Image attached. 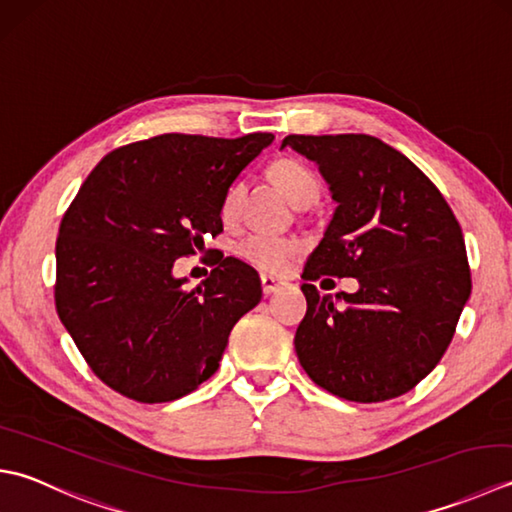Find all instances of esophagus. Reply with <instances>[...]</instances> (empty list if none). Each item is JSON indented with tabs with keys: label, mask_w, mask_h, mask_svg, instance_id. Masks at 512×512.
Instances as JSON below:
<instances>
[{
	"label": "esophagus",
	"mask_w": 512,
	"mask_h": 512,
	"mask_svg": "<svg viewBox=\"0 0 512 512\" xmlns=\"http://www.w3.org/2000/svg\"><path fill=\"white\" fill-rule=\"evenodd\" d=\"M259 279H262V290H264V295H273V293H277L279 288L284 286L282 279H277V277H270V275H262V277H259Z\"/></svg>",
	"instance_id": "1"
}]
</instances>
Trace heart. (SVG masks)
I'll return each mask as SVG.
<instances>
[{"mask_svg": "<svg viewBox=\"0 0 512 512\" xmlns=\"http://www.w3.org/2000/svg\"><path fill=\"white\" fill-rule=\"evenodd\" d=\"M273 175L277 184L282 186L286 197L293 204L304 202L308 197L319 195V177L313 168L308 164L299 162L295 157H284L275 162ZM246 199V184L244 182H233L222 197V204H219V215H222L224 224H235L239 215H242ZM302 244L297 239L290 237H277L268 233H253L246 239H242L237 246V253L242 255L248 264L257 266L259 270H266V273H282V270L290 264Z\"/></svg>", "mask_w": 512, "mask_h": 512, "instance_id": "obj_1", "label": "heart"}]
</instances>
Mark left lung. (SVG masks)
I'll use <instances>...</instances> for the list:
<instances>
[{"label": "left lung", "instance_id": "obj_1", "mask_svg": "<svg viewBox=\"0 0 512 512\" xmlns=\"http://www.w3.org/2000/svg\"><path fill=\"white\" fill-rule=\"evenodd\" d=\"M286 146L319 166L337 204L302 277L359 284L335 299L302 284L299 364L348 402L404 395L444 357L470 297L462 228L435 184L382 139L288 135Z\"/></svg>", "mask_w": 512, "mask_h": 512}]
</instances>
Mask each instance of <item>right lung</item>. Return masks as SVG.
<instances>
[{"mask_svg":"<svg viewBox=\"0 0 512 512\" xmlns=\"http://www.w3.org/2000/svg\"><path fill=\"white\" fill-rule=\"evenodd\" d=\"M273 139L166 133L113 150L86 177L59 226L55 306L106 386L164 404L219 368L230 330L262 299L257 270L217 257L186 290L173 266L222 233L224 190Z\"/></svg>","mask_w":512,"mask_h":512,"instance_id":"1","label":"right lung"}]
</instances>
